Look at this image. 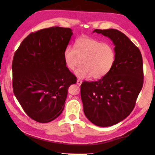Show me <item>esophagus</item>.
Returning <instances> with one entry per match:
<instances>
[{"label": "esophagus", "mask_w": 155, "mask_h": 155, "mask_svg": "<svg viewBox=\"0 0 155 155\" xmlns=\"http://www.w3.org/2000/svg\"><path fill=\"white\" fill-rule=\"evenodd\" d=\"M82 83H83V82H82V81H81L79 79H78L77 81V84L78 85V86H81V84H82Z\"/></svg>", "instance_id": "34e87169"}]
</instances>
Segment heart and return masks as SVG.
<instances>
[{
    "instance_id": "heart-1",
    "label": "heart",
    "mask_w": 155,
    "mask_h": 155,
    "mask_svg": "<svg viewBox=\"0 0 155 155\" xmlns=\"http://www.w3.org/2000/svg\"><path fill=\"white\" fill-rule=\"evenodd\" d=\"M66 66L74 71L81 60V68L75 71L78 78L84 79L93 77L100 79L104 77L113 67L116 53L113 46L105 44L90 37H81L71 46L66 47L63 54Z\"/></svg>"
}]
</instances>
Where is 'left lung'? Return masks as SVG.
I'll return each instance as SVG.
<instances>
[{
	"label": "left lung",
	"instance_id": "8db88e82",
	"mask_svg": "<svg viewBox=\"0 0 155 155\" xmlns=\"http://www.w3.org/2000/svg\"><path fill=\"white\" fill-rule=\"evenodd\" d=\"M113 41L116 58L113 67L101 79L83 82L81 95L85 116L98 127L113 126L133 111L143 84V58L139 49L116 29H95Z\"/></svg>",
	"mask_w": 155,
	"mask_h": 155
}]
</instances>
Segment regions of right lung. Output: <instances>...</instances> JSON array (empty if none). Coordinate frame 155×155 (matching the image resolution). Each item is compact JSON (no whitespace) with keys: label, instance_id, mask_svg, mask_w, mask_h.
<instances>
[{"label":"right lung","instance_id":"obj_1","mask_svg":"<svg viewBox=\"0 0 155 155\" xmlns=\"http://www.w3.org/2000/svg\"><path fill=\"white\" fill-rule=\"evenodd\" d=\"M72 34L69 28L42 29L28 35L15 53L13 92L28 116L38 123H49L62 113L68 88L77 83L63 57Z\"/></svg>","mask_w":155,"mask_h":155}]
</instances>
